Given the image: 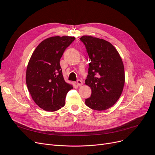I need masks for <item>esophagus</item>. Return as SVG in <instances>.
I'll return each mask as SVG.
<instances>
[{"label":"esophagus","mask_w":155,"mask_h":155,"mask_svg":"<svg viewBox=\"0 0 155 155\" xmlns=\"http://www.w3.org/2000/svg\"><path fill=\"white\" fill-rule=\"evenodd\" d=\"M77 85H78V86H82V85H83V82H82V81L81 80H77Z\"/></svg>","instance_id":"obj_1"}]
</instances>
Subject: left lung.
Returning a JSON list of instances; mask_svg holds the SVG:
<instances>
[{
	"label": "left lung",
	"mask_w": 155,
	"mask_h": 155,
	"mask_svg": "<svg viewBox=\"0 0 155 155\" xmlns=\"http://www.w3.org/2000/svg\"><path fill=\"white\" fill-rule=\"evenodd\" d=\"M86 48L89 63L86 85L92 94L85 99L87 106L95 110H106L122 94L125 81L124 64L114 46L104 39L84 36L80 38Z\"/></svg>",
	"instance_id": "obj_1"
}]
</instances>
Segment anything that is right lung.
<instances>
[{
  "label": "right lung",
  "mask_w": 155,
  "mask_h": 155,
  "mask_svg": "<svg viewBox=\"0 0 155 155\" xmlns=\"http://www.w3.org/2000/svg\"><path fill=\"white\" fill-rule=\"evenodd\" d=\"M75 38L54 36L43 41L35 49L28 64L26 84L32 99L46 111L63 107L72 85L65 82L60 60Z\"/></svg>",
  "instance_id": "1"
}]
</instances>
